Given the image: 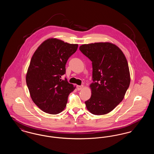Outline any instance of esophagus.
Returning <instances> with one entry per match:
<instances>
[{
    "instance_id": "1",
    "label": "esophagus",
    "mask_w": 154,
    "mask_h": 154,
    "mask_svg": "<svg viewBox=\"0 0 154 154\" xmlns=\"http://www.w3.org/2000/svg\"><path fill=\"white\" fill-rule=\"evenodd\" d=\"M84 88V85H77V89L78 91H80Z\"/></svg>"
}]
</instances>
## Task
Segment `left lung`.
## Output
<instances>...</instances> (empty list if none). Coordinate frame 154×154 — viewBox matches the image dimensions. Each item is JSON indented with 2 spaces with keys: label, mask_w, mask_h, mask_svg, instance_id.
Returning <instances> with one entry per match:
<instances>
[{
  "label": "left lung",
  "mask_w": 154,
  "mask_h": 154,
  "mask_svg": "<svg viewBox=\"0 0 154 154\" xmlns=\"http://www.w3.org/2000/svg\"><path fill=\"white\" fill-rule=\"evenodd\" d=\"M79 49L92 64V95L85 102L87 109L94 115L106 114L122 102L129 87L127 60L119 47L108 42L83 44Z\"/></svg>",
  "instance_id": "left-lung-1"
}]
</instances>
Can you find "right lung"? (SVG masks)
<instances>
[{
    "mask_svg": "<svg viewBox=\"0 0 154 154\" xmlns=\"http://www.w3.org/2000/svg\"><path fill=\"white\" fill-rule=\"evenodd\" d=\"M78 44L48 38L37 48L30 60L26 82L30 97L46 113L57 114L65 109L69 95L75 87L62 76L66 62L77 51Z\"/></svg>",
    "mask_w": 154,
    "mask_h": 154,
    "instance_id": "right-lung-1",
    "label": "right lung"
}]
</instances>
